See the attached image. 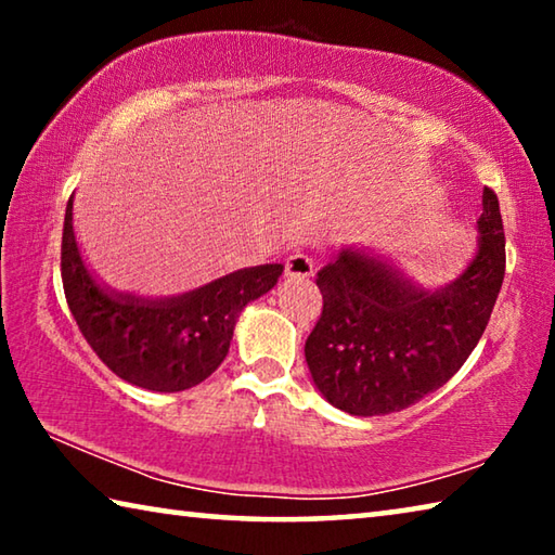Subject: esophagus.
<instances>
[{"label": "esophagus", "mask_w": 555, "mask_h": 555, "mask_svg": "<svg viewBox=\"0 0 555 555\" xmlns=\"http://www.w3.org/2000/svg\"><path fill=\"white\" fill-rule=\"evenodd\" d=\"M286 276L291 279H311L313 276V259L306 255H291L286 259Z\"/></svg>", "instance_id": "obj_1"}]
</instances>
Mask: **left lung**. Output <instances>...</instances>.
Masks as SVG:
<instances>
[{
	"instance_id": "obj_1",
	"label": "left lung",
	"mask_w": 555,
	"mask_h": 555,
	"mask_svg": "<svg viewBox=\"0 0 555 555\" xmlns=\"http://www.w3.org/2000/svg\"><path fill=\"white\" fill-rule=\"evenodd\" d=\"M477 247L460 274L424 286L387 251L345 244L315 284L323 313L306 340L313 384L335 409L384 416L443 387L480 343L504 279L496 195L485 188Z\"/></svg>"
}]
</instances>
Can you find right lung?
Instances as JSON below:
<instances>
[{"label": "right lung", "mask_w": 555, "mask_h": 555, "mask_svg": "<svg viewBox=\"0 0 555 555\" xmlns=\"http://www.w3.org/2000/svg\"><path fill=\"white\" fill-rule=\"evenodd\" d=\"M284 264L237 269L178 296H137L109 288L82 257L65 208L61 276L68 308L107 367L149 391H185L228 357L244 306L269 294Z\"/></svg>", "instance_id": "1"}]
</instances>
